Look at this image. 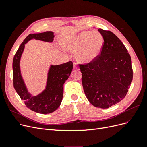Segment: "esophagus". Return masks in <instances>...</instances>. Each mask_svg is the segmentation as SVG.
<instances>
[{
  "instance_id": "esophagus-1",
  "label": "esophagus",
  "mask_w": 147,
  "mask_h": 147,
  "mask_svg": "<svg viewBox=\"0 0 147 147\" xmlns=\"http://www.w3.org/2000/svg\"><path fill=\"white\" fill-rule=\"evenodd\" d=\"M77 65H76V63H75V62H74V69H77Z\"/></svg>"
}]
</instances>
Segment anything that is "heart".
I'll use <instances>...</instances> for the list:
<instances>
[{"label": "heart", "instance_id": "obj_1", "mask_svg": "<svg viewBox=\"0 0 147 147\" xmlns=\"http://www.w3.org/2000/svg\"><path fill=\"white\" fill-rule=\"evenodd\" d=\"M103 43L104 39L100 33L85 31L64 42L62 45L68 51H76L79 50L77 59L82 63H88L100 54Z\"/></svg>", "mask_w": 147, "mask_h": 147}]
</instances>
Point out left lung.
I'll return each mask as SVG.
<instances>
[{"label": "left lung", "instance_id": "left-lung-1", "mask_svg": "<svg viewBox=\"0 0 147 147\" xmlns=\"http://www.w3.org/2000/svg\"><path fill=\"white\" fill-rule=\"evenodd\" d=\"M104 38L100 54L92 61L79 64L85 95L96 107L107 109L126 96L132 80L130 55L110 30L98 29Z\"/></svg>", "mask_w": 147, "mask_h": 147}]
</instances>
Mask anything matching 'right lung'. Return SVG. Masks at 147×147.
I'll return each instance as SVG.
<instances>
[{
    "mask_svg": "<svg viewBox=\"0 0 147 147\" xmlns=\"http://www.w3.org/2000/svg\"><path fill=\"white\" fill-rule=\"evenodd\" d=\"M54 35L51 31L40 34H29L19 47L13 60V86L26 106L35 112L41 114L50 113L59 107L63 97L64 83L68 79L73 69V63L51 65L48 72L46 89L37 96L28 92L21 75L20 61L24 48V44L32 38L45 42L53 40Z\"/></svg>",
    "mask_w": 147,
    "mask_h": 147,
    "instance_id": "right-lung-1",
    "label": "right lung"
}]
</instances>
